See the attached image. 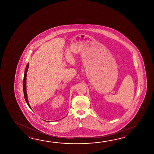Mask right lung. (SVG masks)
Listing matches in <instances>:
<instances>
[{
  "label": "right lung",
  "mask_w": 154,
  "mask_h": 154,
  "mask_svg": "<svg viewBox=\"0 0 154 154\" xmlns=\"http://www.w3.org/2000/svg\"><path fill=\"white\" fill-rule=\"evenodd\" d=\"M29 63L26 65V69L25 70V74H24V76H23V94H24V97L25 99L27 104L29 106V108L31 109V107L29 105V101H28V98H27V92H26V75H27V72L28 70V68H29Z\"/></svg>",
  "instance_id": "add662e5"
}]
</instances>
